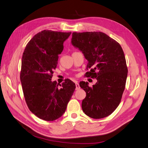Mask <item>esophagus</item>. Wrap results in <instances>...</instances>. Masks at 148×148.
I'll list each match as a JSON object with an SVG mask.
<instances>
[{"label":"esophagus","mask_w":148,"mask_h":148,"mask_svg":"<svg viewBox=\"0 0 148 148\" xmlns=\"http://www.w3.org/2000/svg\"><path fill=\"white\" fill-rule=\"evenodd\" d=\"M75 85H76V89H77V90H78V89L80 88L79 85L77 82H75Z\"/></svg>","instance_id":"obj_1"}]
</instances>
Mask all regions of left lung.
Returning <instances> with one entry per match:
<instances>
[{
    "label": "left lung",
    "mask_w": 148,
    "mask_h": 148,
    "mask_svg": "<svg viewBox=\"0 0 148 148\" xmlns=\"http://www.w3.org/2000/svg\"><path fill=\"white\" fill-rule=\"evenodd\" d=\"M71 43L88 61L86 77L97 81L92 87L79 83L86 93L83 111L92 119L106 117L119 106L125 88L128 69L122 48L108 35L95 31L73 33Z\"/></svg>",
    "instance_id": "obj_1"
}]
</instances>
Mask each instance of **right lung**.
Masks as SVG:
<instances>
[{
  "instance_id": "1",
  "label": "right lung",
  "mask_w": 148,
  "mask_h": 148,
  "mask_svg": "<svg viewBox=\"0 0 148 148\" xmlns=\"http://www.w3.org/2000/svg\"><path fill=\"white\" fill-rule=\"evenodd\" d=\"M71 32L44 30L34 35L22 57L20 81L29 109L39 119L53 121L64 114L76 86L70 79L62 88L52 82L53 71Z\"/></svg>"
}]
</instances>
